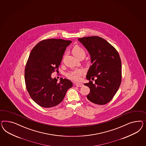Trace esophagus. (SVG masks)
<instances>
[{"label":"esophagus","mask_w":146,"mask_h":146,"mask_svg":"<svg viewBox=\"0 0 146 146\" xmlns=\"http://www.w3.org/2000/svg\"><path fill=\"white\" fill-rule=\"evenodd\" d=\"M76 86L77 87H82L83 86V83H77L76 84Z\"/></svg>","instance_id":"esophagus-1"}]
</instances>
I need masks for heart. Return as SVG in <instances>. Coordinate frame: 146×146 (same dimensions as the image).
Here are the masks:
<instances>
[{
	"label": "heart",
	"instance_id": "1",
	"mask_svg": "<svg viewBox=\"0 0 146 146\" xmlns=\"http://www.w3.org/2000/svg\"><path fill=\"white\" fill-rule=\"evenodd\" d=\"M72 53L76 57L84 54L85 55V52L83 48L79 46H74L72 49ZM84 74V71L81 69H76L73 71H69L67 74V77L74 81H79L80 79V76Z\"/></svg>",
	"mask_w": 146,
	"mask_h": 146
}]
</instances>
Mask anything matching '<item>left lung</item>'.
Returning <instances> with one entry per match:
<instances>
[{"mask_svg":"<svg viewBox=\"0 0 146 146\" xmlns=\"http://www.w3.org/2000/svg\"><path fill=\"white\" fill-rule=\"evenodd\" d=\"M91 56L92 66L88 70L84 85L90 92L88 101L92 104L104 105L112 100L119 89L121 80V63L116 50L108 42L98 36L78 38ZM96 78L93 84L91 79Z\"/></svg>","mask_w":146,"mask_h":146,"instance_id":"obj_1","label":"left lung"}]
</instances>
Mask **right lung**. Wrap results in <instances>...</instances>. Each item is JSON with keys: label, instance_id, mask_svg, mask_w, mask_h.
<instances>
[{"label": "right lung", "instance_id": "add662e5", "mask_svg": "<svg viewBox=\"0 0 146 146\" xmlns=\"http://www.w3.org/2000/svg\"><path fill=\"white\" fill-rule=\"evenodd\" d=\"M71 42L62 39H45L31 51L25 66V85L32 99L42 107L58 105L72 86L68 79L61 78L58 83L57 79L51 77L58 70L64 53Z\"/></svg>", "mask_w": 146, "mask_h": 146}]
</instances>
